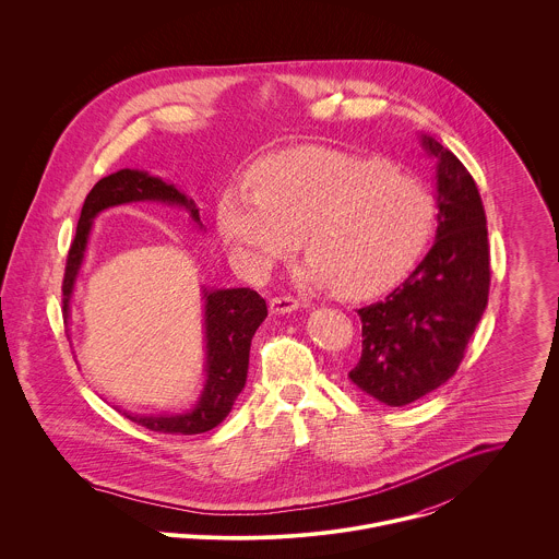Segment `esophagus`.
Returning <instances> with one entry per match:
<instances>
[{"instance_id": "1", "label": "esophagus", "mask_w": 559, "mask_h": 559, "mask_svg": "<svg viewBox=\"0 0 559 559\" xmlns=\"http://www.w3.org/2000/svg\"><path fill=\"white\" fill-rule=\"evenodd\" d=\"M299 306L301 304L293 297H275V299H271L269 310H271V314L280 317V314H293L295 310H299Z\"/></svg>"}]
</instances>
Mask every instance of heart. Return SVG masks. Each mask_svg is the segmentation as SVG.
Listing matches in <instances>:
<instances>
[{
	"label": "heart",
	"instance_id": "b5f03b06",
	"mask_svg": "<svg viewBox=\"0 0 559 559\" xmlns=\"http://www.w3.org/2000/svg\"><path fill=\"white\" fill-rule=\"evenodd\" d=\"M253 189L228 187L217 228L255 275L312 251L297 271L301 288L337 286L366 299L396 286L435 230V200L417 180L379 160L322 146L290 148L253 169Z\"/></svg>",
	"mask_w": 559,
	"mask_h": 559
}]
</instances>
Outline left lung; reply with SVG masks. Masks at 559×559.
Instances as JSON below:
<instances>
[{
	"instance_id": "obj_1",
	"label": "left lung",
	"mask_w": 559,
	"mask_h": 559,
	"mask_svg": "<svg viewBox=\"0 0 559 559\" xmlns=\"http://www.w3.org/2000/svg\"><path fill=\"white\" fill-rule=\"evenodd\" d=\"M419 144L435 160L437 235L430 251L385 301L357 310L361 359L350 381L388 406L441 388L463 361L488 304V233L478 187L435 138Z\"/></svg>"
}]
</instances>
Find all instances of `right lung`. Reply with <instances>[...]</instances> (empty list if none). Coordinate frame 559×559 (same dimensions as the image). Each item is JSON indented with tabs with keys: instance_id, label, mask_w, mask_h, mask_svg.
Returning a JSON list of instances; mask_svg holds the SVG:
<instances>
[{
	"instance_id": "right-lung-1",
	"label": "right lung",
	"mask_w": 559,
	"mask_h": 559,
	"mask_svg": "<svg viewBox=\"0 0 559 559\" xmlns=\"http://www.w3.org/2000/svg\"><path fill=\"white\" fill-rule=\"evenodd\" d=\"M167 204L182 209L195 228L204 230L200 209L174 182H165L146 169H118L100 178L87 193L81 209L78 235L71 245L64 273V317L71 319V301L87 251L94 219L114 206L124 204ZM204 301V385L198 402L182 413H131L118 408L131 421L163 435H200L226 419L245 388L249 346L255 329L266 319L264 299L251 288H206Z\"/></svg>"
}]
</instances>
